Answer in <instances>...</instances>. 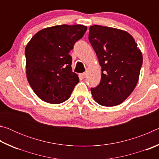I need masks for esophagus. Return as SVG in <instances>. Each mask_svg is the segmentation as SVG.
<instances>
[{
	"label": "esophagus",
	"instance_id": "esophagus-1",
	"mask_svg": "<svg viewBox=\"0 0 159 159\" xmlns=\"http://www.w3.org/2000/svg\"><path fill=\"white\" fill-rule=\"evenodd\" d=\"M86 72H84V73H82V74H80V76L82 78V79H84V78H85V76H86Z\"/></svg>",
	"mask_w": 159,
	"mask_h": 159
}]
</instances>
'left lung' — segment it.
<instances>
[{
    "mask_svg": "<svg viewBox=\"0 0 159 159\" xmlns=\"http://www.w3.org/2000/svg\"><path fill=\"white\" fill-rule=\"evenodd\" d=\"M89 29L88 39L102 67L100 83L90 89L93 98L102 106L118 105L138 82L142 52L128 32L99 25Z\"/></svg>",
    "mask_w": 159,
    "mask_h": 159,
    "instance_id": "left-lung-1",
    "label": "left lung"
}]
</instances>
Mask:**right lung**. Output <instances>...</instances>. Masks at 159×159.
I'll list each match as a JSON object with an SVG mask.
<instances>
[{
  "mask_svg": "<svg viewBox=\"0 0 159 159\" xmlns=\"http://www.w3.org/2000/svg\"><path fill=\"white\" fill-rule=\"evenodd\" d=\"M86 30L81 25L51 26L39 31L26 45V77L43 101L62 103L79 82L78 75L72 71L69 52Z\"/></svg>",
  "mask_w": 159,
  "mask_h": 159,
  "instance_id": "1",
  "label": "right lung"
}]
</instances>
